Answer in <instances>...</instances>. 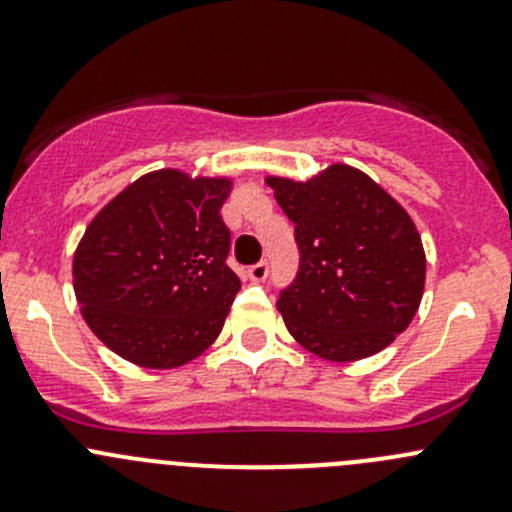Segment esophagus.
Here are the masks:
<instances>
[{
    "label": "esophagus",
    "mask_w": 512,
    "mask_h": 512,
    "mask_svg": "<svg viewBox=\"0 0 512 512\" xmlns=\"http://www.w3.org/2000/svg\"><path fill=\"white\" fill-rule=\"evenodd\" d=\"M267 272H270V267H267V262L262 260V262H255V265H250V267H247V272H245V275L250 277L252 282H265Z\"/></svg>",
    "instance_id": "obj_1"
}]
</instances>
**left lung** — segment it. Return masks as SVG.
I'll list each match as a JSON object with an SVG mask.
<instances>
[{
  "mask_svg": "<svg viewBox=\"0 0 512 512\" xmlns=\"http://www.w3.org/2000/svg\"><path fill=\"white\" fill-rule=\"evenodd\" d=\"M294 223L299 270L277 309L289 334L327 361L381 352L416 317L426 255L414 220L352 165L314 178H267Z\"/></svg>",
  "mask_w": 512,
  "mask_h": 512,
  "instance_id": "8db88e82",
  "label": "left lung"
}]
</instances>
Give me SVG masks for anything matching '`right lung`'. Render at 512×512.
<instances>
[{
    "mask_svg": "<svg viewBox=\"0 0 512 512\" xmlns=\"http://www.w3.org/2000/svg\"><path fill=\"white\" fill-rule=\"evenodd\" d=\"M230 188V178L163 168L91 220L74 255V292L111 352L146 369H175L218 339L240 289L220 215Z\"/></svg>",
    "mask_w": 512,
    "mask_h": 512,
    "instance_id": "right-lung-1",
    "label": "right lung"
}]
</instances>
